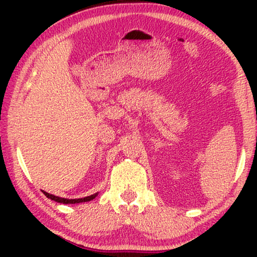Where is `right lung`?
I'll return each mask as SVG.
<instances>
[{"label":"right lung","instance_id":"obj_1","mask_svg":"<svg viewBox=\"0 0 257 257\" xmlns=\"http://www.w3.org/2000/svg\"><path fill=\"white\" fill-rule=\"evenodd\" d=\"M43 193L45 194V196H47V198L54 200V201H56V202L65 203V205H68V203H79V202L91 201V200H93L98 195V193H94V194L90 195V196H85V198H80V199H64V198H59V196H56L54 194H49V193L44 192V191H43Z\"/></svg>","mask_w":257,"mask_h":257}]
</instances>
